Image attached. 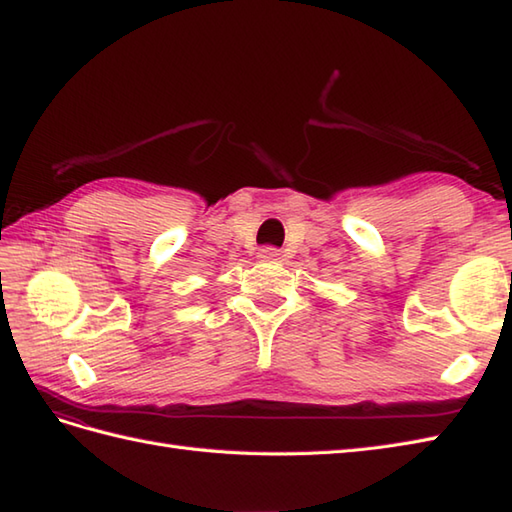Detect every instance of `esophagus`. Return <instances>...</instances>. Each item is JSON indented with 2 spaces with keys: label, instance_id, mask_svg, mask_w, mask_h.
I'll list each match as a JSON object with an SVG mask.
<instances>
[{
  "label": "esophagus",
  "instance_id": "34e87169",
  "mask_svg": "<svg viewBox=\"0 0 512 512\" xmlns=\"http://www.w3.org/2000/svg\"><path fill=\"white\" fill-rule=\"evenodd\" d=\"M257 257L264 259V262H275V259L282 257V250L275 248V246H264V248H259Z\"/></svg>",
  "mask_w": 512,
  "mask_h": 512
}]
</instances>
